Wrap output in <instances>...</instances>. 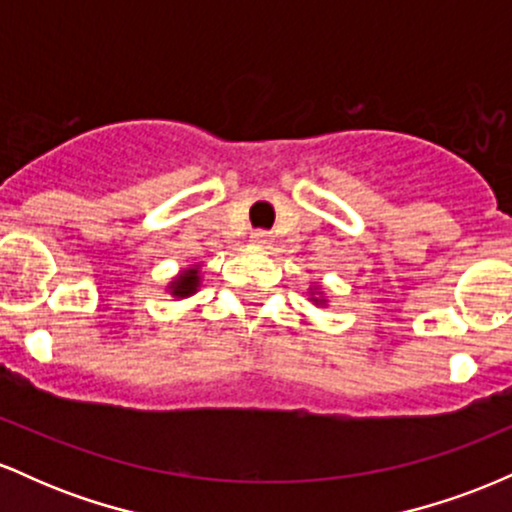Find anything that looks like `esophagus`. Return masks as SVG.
Masks as SVG:
<instances>
[{"mask_svg": "<svg viewBox=\"0 0 512 512\" xmlns=\"http://www.w3.org/2000/svg\"><path fill=\"white\" fill-rule=\"evenodd\" d=\"M252 243H255V245H260V248H267V245L269 243H272V233H269V231H252Z\"/></svg>", "mask_w": 512, "mask_h": 512, "instance_id": "34e87169", "label": "esophagus"}]
</instances>
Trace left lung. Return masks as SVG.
Masks as SVG:
<instances>
[{"label": "left lung", "mask_w": 512, "mask_h": 512, "mask_svg": "<svg viewBox=\"0 0 512 512\" xmlns=\"http://www.w3.org/2000/svg\"><path fill=\"white\" fill-rule=\"evenodd\" d=\"M310 301H313L315 305H325L327 301L322 298V291L320 289H310Z\"/></svg>", "instance_id": "8db88e82"}]
</instances>
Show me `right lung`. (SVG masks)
Masks as SVG:
<instances>
[{
	"mask_svg": "<svg viewBox=\"0 0 512 512\" xmlns=\"http://www.w3.org/2000/svg\"><path fill=\"white\" fill-rule=\"evenodd\" d=\"M199 284H202V276H199V264H192V267L182 269V272L175 276L168 284V291L173 298H190L192 293H197Z\"/></svg>",
	"mask_w": 512,
	"mask_h": 512,
	"instance_id": "right-lung-1",
	"label": "right lung"
}]
</instances>
